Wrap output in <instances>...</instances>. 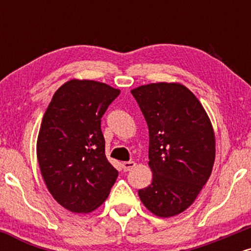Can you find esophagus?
Masks as SVG:
<instances>
[{"label":"esophagus","mask_w":251,"mask_h":251,"mask_svg":"<svg viewBox=\"0 0 251 251\" xmlns=\"http://www.w3.org/2000/svg\"><path fill=\"white\" fill-rule=\"evenodd\" d=\"M135 166V162H124L123 163V169L124 171H129V170H132Z\"/></svg>","instance_id":"1"}]
</instances>
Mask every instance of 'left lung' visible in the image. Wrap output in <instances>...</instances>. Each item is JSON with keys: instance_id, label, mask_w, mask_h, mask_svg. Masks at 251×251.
<instances>
[{"instance_id": "1", "label": "left lung", "mask_w": 251, "mask_h": 251, "mask_svg": "<svg viewBox=\"0 0 251 251\" xmlns=\"http://www.w3.org/2000/svg\"><path fill=\"white\" fill-rule=\"evenodd\" d=\"M149 126L152 183L138 191L146 209L172 217L194 203L211 175L215 132L200 100L177 82L132 89Z\"/></svg>"}]
</instances>
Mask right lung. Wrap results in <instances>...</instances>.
<instances>
[{
	"label": "right lung",
	"mask_w": 251,
	"mask_h": 251,
	"mask_svg": "<svg viewBox=\"0 0 251 251\" xmlns=\"http://www.w3.org/2000/svg\"><path fill=\"white\" fill-rule=\"evenodd\" d=\"M120 89L94 80H70L54 93L36 144L41 175L60 205L76 214L99 208L118 171L105 155L101 118Z\"/></svg>",
	"instance_id": "add662e5"
}]
</instances>
